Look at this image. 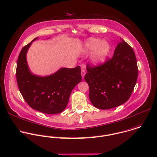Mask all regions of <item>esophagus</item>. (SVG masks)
<instances>
[{"label":"esophagus","instance_id":"esophagus-1","mask_svg":"<svg viewBox=\"0 0 157 157\" xmlns=\"http://www.w3.org/2000/svg\"><path fill=\"white\" fill-rule=\"evenodd\" d=\"M86 74V72L85 71V69H83V68L82 69V71H81V75H82V77L83 78L85 77V75Z\"/></svg>","mask_w":157,"mask_h":157}]
</instances>
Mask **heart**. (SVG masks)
I'll use <instances>...</instances> for the list:
<instances>
[{
  "instance_id": "b5f03b06",
  "label": "heart",
  "mask_w": 157,
  "mask_h": 157,
  "mask_svg": "<svg viewBox=\"0 0 157 157\" xmlns=\"http://www.w3.org/2000/svg\"><path fill=\"white\" fill-rule=\"evenodd\" d=\"M90 55V60L93 65H98L104 61L109 52V45L104 41L98 38L90 37L84 43L83 52Z\"/></svg>"
}]
</instances>
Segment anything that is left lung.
Instances as JSON below:
<instances>
[{"instance_id": "1", "label": "left lung", "mask_w": 157, "mask_h": 157, "mask_svg": "<svg viewBox=\"0 0 157 157\" xmlns=\"http://www.w3.org/2000/svg\"><path fill=\"white\" fill-rule=\"evenodd\" d=\"M85 80L89 85V98L100 109H109L126 102L136 85L138 69L134 52L123 39L112 58L102 65H87Z\"/></svg>"}]
</instances>
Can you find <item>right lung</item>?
Here are the masks:
<instances>
[{
  "mask_svg": "<svg viewBox=\"0 0 157 157\" xmlns=\"http://www.w3.org/2000/svg\"><path fill=\"white\" fill-rule=\"evenodd\" d=\"M37 39L24 47L19 55L16 73L18 86L33 109L47 114L59 113L66 109L72 90L82 80L80 67H63L43 77L34 74L29 68L26 55L32 43Z\"/></svg>",
  "mask_w": 157,
  "mask_h": 157,
  "instance_id": "add662e5",
  "label": "right lung"
}]
</instances>
